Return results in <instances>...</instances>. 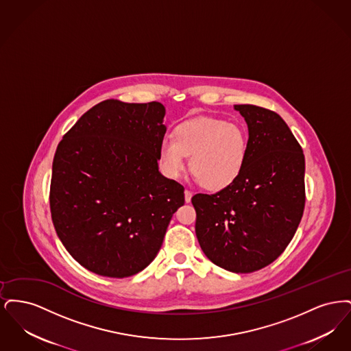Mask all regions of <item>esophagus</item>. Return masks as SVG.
I'll use <instances>...</instances> for the list:
<instances>
[{"instance_id":"esophagus-1","label":"esophagus","mask_w":351,"mask_h":351,"mask_svg":"<svg viewBox=\"0 0 351 351\" xmlns=\"http://www.w3.org/2000/svg\"><path fill=\"white\" fill-rule=\"evenodd\" d=\"M184 195H185V202H191V199H192V192L191 191H188V189H185V192H184Z\"/></svg>"}]
</instances>
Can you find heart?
Wrapping results in <instances>:
<instances>
[{
    "label": "heart",
    "instance_id": "heart-1",
    "mask_svg": "<svg viewBox=\"0 0 351 351\" xmlns=\"http://www.w3.org/2000/svg\"><path fill=\"white\" fill-rule=\"evenodd\" d=\"M249 151L242 126L219 118L201 117L178 125L173 136H166L159 149L162 168L169 178H179L186 167L202 186L221 189L242 172Z\"/></svg>",
    "mask_w": 351,
    "mask_h": 351
}]
</instances>
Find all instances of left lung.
<instances>
[{
	"instance_id": "1",
	"label": "left lung",
	"mask_w": 351,
	"mask_h": 351,
	"mask_svg": "<svg viewBox=\"0 0 351 351\" xmlns=\"http://www.w3.org/2000/svg\"><path fill=\"white\" fill-rule=\"evenodd\" d=\"M249 129L239 176L215 195L192 197L196 237L218 267L249 274L288 246L305 205V159L283 118L255 105H234Z\"/></svg>"
}]
</instances>
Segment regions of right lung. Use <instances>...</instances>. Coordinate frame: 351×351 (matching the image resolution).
<instances>
[{
	"label": "right lung",
	"mask_w": 351,
	"mask_h": 351,
	"mask_svg": "<svg viewBox=\"0 0 351 351\" xmlns=\"http://www.w3.org/2000/svg\"><path fill=\"white\" fill-rule=\"evenodd\" d=\"M165 114L156 101H102L58 145L52 222L72 258L97 275L128 278L147 267L184 205L183 185L158 166Z\"/></svg>",
	"instance_id": "obj_1"
}]
</instances>
